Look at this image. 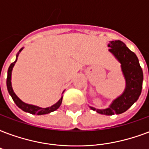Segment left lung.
Wrapping results in <instances>:
<instances>
[{"instance_id":"1","label":"left lung","mask_w":149,"mask_h":149,"mask_svg":"<svg viewBox=\"0 0 149 149\" xmlns=\"http://www.w3.org/2000/svg\"><path fill=\"white\" fill-rule=\"evenodd\" d=\"M108 47H110L109 51L121 63L126 87L122 95L116 98L107 109H96L91 106L89 107L102 115H118L126 112L138 99L142 89L143 72L137 55L123 42L121 40L109 41Z\"/></svg>"}]
</instances>
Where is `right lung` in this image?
Returning <instances> with one entry per match:
<instances>
[{"mask_svg": "<svg viewBox=\"0 0 149 149\" xmlns=\"http://www.w3.org/2000/svg\"><path fill=\"white\" fill-rule=\"evenodd\" d=\"M23 49V47L19 50V52H18V54H16V60L13 63H11L10 65V66L8 68V77H7V88H8V91L9 95H11L12 99L14 101V102L16 104V105L19 109H21L22 110H23L24 112H29L30 114H33V115H44V114H48L50 112H54L56 109H58V108L60 107V105L62 104V97L59 99V101L58 102H56L54 105H52L51 107L47 108H40L38 107V106H36V105H29V104H26L23 102L22 100H20L19 97H17V95L15 94V92L13 91V89H12V87H11V71H12V69L15 65V63L16 62L17 58H18V56H19V52H21L22 50Z\"/></svg>", "mask_w": 149, "mask_h": 149, "instance_id": "obj_1", "label": "right lung"}]
</instances>
